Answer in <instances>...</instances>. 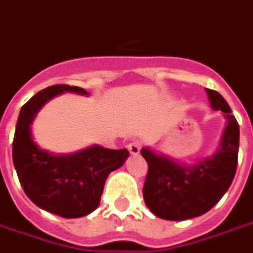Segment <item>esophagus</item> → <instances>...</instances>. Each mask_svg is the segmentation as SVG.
<instances>
[{
	"mask_svg": "<svg viewBox=\"0 0 253 253\" xmlns=\"http://www.w3.org/2000/svg\"><path fill=\"white\" fill-rule=\"evenodd\" d=\"M127 148H128V152H130L131 155H139L140 153V148H141V144L139 143V141H131L130 144L127 145Z\"/></svg>",
	"mask_w": 253,
	"mask_h": 253,
	"instance_id": "34e87169",
	"label": "esophagus"
}]
</instances>
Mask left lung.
Listing matches in <instances>:
<instances>
[{
	"label": "left lung",
	"mask_w": 253,
	"mask_h": 253,
	"mask_svg": "<svg viewBox=\"0 0 253 253\" xmlns=\"http://www.w3.org/2000/svg\"><path fill=\"white\" fill-rule=\"evenodd\" d=\"M213 110H221L226 118L221 143L212 156L194 165H184L151 148H143L148 162L143 196L148 209L168 221H183L204 214L229 190L238 164L239 125L226 100L217 91L205 88Z\"/></svg>",
	"instance_id": "obj_1"
}]
</instances>
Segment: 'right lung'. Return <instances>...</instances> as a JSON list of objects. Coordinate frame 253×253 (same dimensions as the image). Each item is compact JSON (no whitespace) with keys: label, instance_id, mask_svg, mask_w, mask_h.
Instances as JSON below:
<instances>
[{"label":"right lung","instance_id":"obj_1","mask_svg":"<svg viewBox=\"0 0 253 253\" xmlns=\"http://www.w3.org/2000/svg\"><path fill=\"white\" fill-rule=\"evenodd\" d=\"M63 92L85 94L75 85L55 84L38 92L22 106L13 141V162L24 192L39 208L63 218H79L100 204L104 184L125 164L127 149L92 145L70 155H52L32 137L31 125L46 102Z\"/></svg>","mask_w":253,"mask_h":253}]
</instances>
